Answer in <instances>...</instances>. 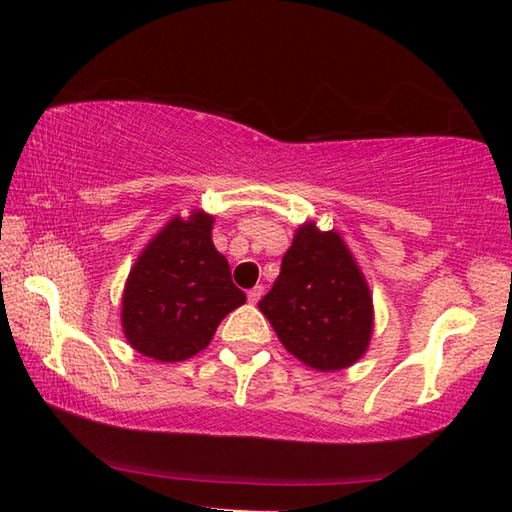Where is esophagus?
Listing matches in <instances>:
<instances>
[{
  "label": "esophagus",
  "mask_w": 512,
  "mask_h": 512,
  "mask_svg": "<svg viewBox=\"0 0 512 512\" xmlns=\"http://www.w3.org/2000/svg\"><path fill=\"white\" fill-rule=\"evenodd\" d=\"M262 297H264V286H255V288L248 290V301L250 303H257Z\"/></svg>",
  "instance_id": "obj_1"
}]
</instances>
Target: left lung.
<instances>
[{
    "label": "left lung",
    "instance_id": "8db88e82",
    "mask_svg": "<svg viewBox=\"0 0 512 512\" xmlns=\"http://www.w3.org/2000/svg\"><path fill=\"white\" fill-rule=\"evenodd\" d=\"M259 310L286 350L319 372L354 365L374 330L372 295L350 248L314 222L299 226Z\"/></svg>",
    "mask_w": 512,
    "mask_h": 512
}]
</instances>
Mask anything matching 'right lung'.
Here are the masks:
<instances>
[{
    "instance_id": "add662e5",
    "label": "right lung",
    "mask_w": 512,
    "mask_h": 512,
    "mask_svg": "<svg viewBox=\"0 0 512 512\" xmlns=\"http://www.w3.org/2000/svg\"><path fill=\"white\" fill-rule=\"evenodd\" d=\"M213 215L173 217L129 270L121 321L127 343L160 363L187 361L246 295L211 239Z\"/></svg>"
}]
</instances>
